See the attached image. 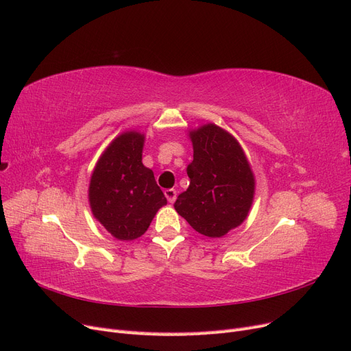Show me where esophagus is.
<instances>
[{
  "label": "esophagus",
  "instance_id": "34e87169",
  "mask_svg": "<svg viewBox=\"0 0 351 351\" xmlns=\"http://www.w3.org/2000/svg\"><path fill=\"white\" fill-rule=\"evenodd\" d=\"M165 197L168 199L169 204H174L176 199H177V190H174V189H167V190H165Z\"/></svg>",
  "mask_w": 351,
  "mask_h": 351
}]
</instances>
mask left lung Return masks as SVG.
Returning <instances> with one entry per match:
<instances>
[{"label": "left lung", "mask_w": 351, "mask_h": 351, "mask_svg": "<svg viewBox=\"0 0 351 351\" xmlns=\"http://www.w3.org/2000/svg\"><path fill=\"white\" fill-rule=\"evenodd\" d=\"M193 161L187 165L190 184L174 208L193 230L222 237L247 218L254 195V176L240 143L217 124L189 133Z\"/></svg>", "instance_id": "1"}]
</instances>
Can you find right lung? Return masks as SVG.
Segmentation results:
<instances>
[{"mask_svg":"<svg viewBox=\"0 0 351 351\" xmlns=\"http://www.w3.org/2000/svg\"><path fill=\"white\" fill-rule=\"evenodd\" d=\"M145 134L124 132L98 159L89 183V204L111 236L134 240L149 228L159 208L167 204L152 169L142 162Z\"/></svg>","mask_w":351,"mask_h":351,"instance_id":"right-lung-1","label":"right lung"}]
</instances>
